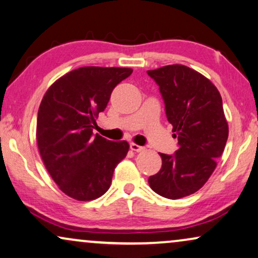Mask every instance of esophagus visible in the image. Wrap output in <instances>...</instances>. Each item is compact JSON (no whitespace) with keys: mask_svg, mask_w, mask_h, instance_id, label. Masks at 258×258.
I'll return each instance as SVG.
<instances>
[{"mask_svg":"<svg viewBox=\"0 0 258 258\" xmlns=\"http://www.w3.org/2000/svg\"><path fill=\"white\" fill-rule=\"evenodd\" d=\"M130 149L134 150V151H137V153H139V151H142L144 149V147H141L136 143H130Z\"/></svg>","mask_w":258,"mask_h":258,"instance_id":"esophagus-1","label":"esophagus"}]
</instances>
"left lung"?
<instances>
[{
	"mask_svg": "<svg viewBox=\"0 0 258 258\" xmlns=\"http://www.w3.org/2000/svg\"><path fill=\"white\" fill-rule=\"evenodd\" d=\"M147 74L158 86L172 136L178 140L175 154H160L161 170L148 182L158 195L178 200L206 184L223 154L229 128L222 97L207 77L189 67L171 64Z\"/></svg>",
	"mask_w": 258,
	"mask_h": 258,
	"instance_id": "1",
	"label": "left lung"
}]
</instances>
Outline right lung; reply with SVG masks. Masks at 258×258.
Wrapping results in <instances>:
<instances>
[{"mask_svg":"<svg viewBox=\"0 0 258 258\" xmlns=\"http://www.w3.org/2000/svg\"><path fill=\"white\" fill-rule=\"evenodd\" d=\"M129 68L82 67L58 79L44 94L37 114L36 140L51 178L77 201L98 199L110 188L114 170L126 156V141L94 135L95 118Z\"/></svg>","mask_w":258,"mask_h":258,"instance_id":"obj_1","label":"right lung"}]
</instances>
